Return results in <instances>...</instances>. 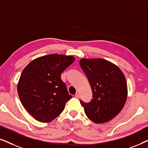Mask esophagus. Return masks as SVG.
Listing matches in <instances>:
<instances>
[{"label": "esophagus", "instance_id": "1", "mask_svg": "<svg viewBox=\"0 0 148 148\" xmlns=\"http://www.w3.org/2000/svg\"><path fill=\"white\" fill-rule=\"evenodd\" d=\"M75 98L77 99L79 98V93H76L75 95Z\"/></svg>", "mask_w": 148, "mask_h": 148}]
</instances>
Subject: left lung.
Instances as JSON below:
<instances>
[{
    "mask_svg": "<svg viewBox=\"0 0 148 148\" xmlns=\"http://www.w3.org/2000/svg\"><path fill=\"white\" fill-rule=\"evenodd\" d=\"M80 65L92 88L93 99L81 104L89 119L104 123L119 114L127 98L125 77L116 64L103 58H82Z\"/></svg>",
    "mask_w": 148,
    "mask_h": 148,
    "instance_id": "obj_1",
    "label": "left lung"
}]
</instances>
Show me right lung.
Masks as SVG:
<instances>
[{"label": "right lung", "instance_id": "add662e5", "mask_svg": "<svg viewBox=\"0 0 148 148\" xmlns=\"http://www.w3.org/2000/svg\"><path fill=\"white\" fill-rule=\"evenodd\" d=\"M75 60L71 55L48 54L34 59L23 70L17 84L18 95L36 120L51 122L72 98L60 75Z\"/></svg>", "mask_w": 148, "mask_h": 148}]
</instances>
